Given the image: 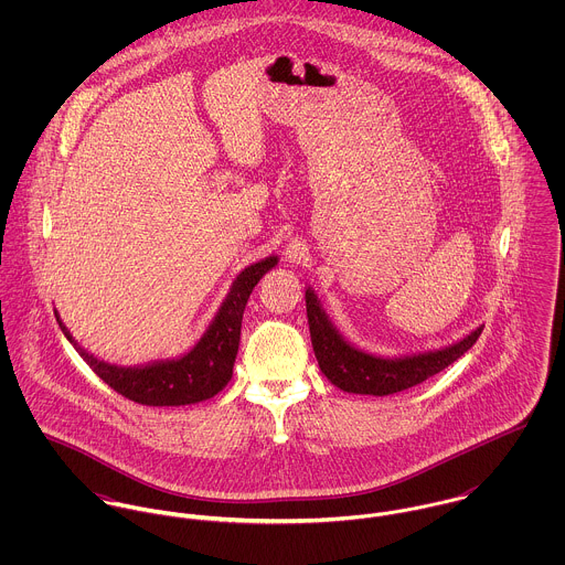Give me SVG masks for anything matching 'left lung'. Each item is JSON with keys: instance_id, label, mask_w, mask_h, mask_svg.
<instances>
[{"instance_id": "8db88e82", "label": "left lung", "mask_w": 565, "mask_h": 565, "mask_svg": "<svg viewBox=\"0 0 565 565\" xmlns=\"http://www.w3.org/2000/svg\"><path fill=\"white\" fill-rule=\"evenodd\" d=\"M307 318L311 343L323 376L339 390L361 396H390L424 383L461 359L481 337L483 323L463 339L437 350L404 356H381L350 343L323 311L318 294L307 287Z\"/></svg>"}]
</instances>
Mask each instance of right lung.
<instances>
[{"label": "right lung", "instance_id": "right-lung-1", "mask_svg": "<svg viewBox=\"0 0 565 565\" xmlns=\"http://www.w3.org/2000/svg\"><path fill=\"white\" fill-rule=\"evenodd\" d=\"M278 265V256H267L258 263L247 265L233 280L222 307L213 322L204 330L200 341L175 359H161L146 365L124 367L106 363L84 350L63 323L58 311L56 322L63 328L70 343L78 350L86 365L117 394L128 401L148 406H182L202 403L220 394L233 379L235 359L239 352L242 320L247 298L258 280Z\"/></svg>", "mask_w": 565, "mask_h": 565}]
</instances>
